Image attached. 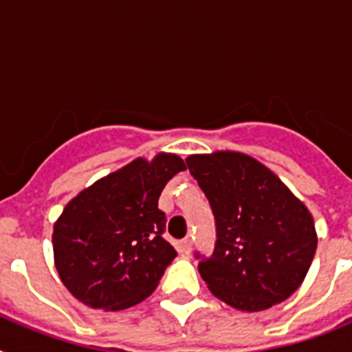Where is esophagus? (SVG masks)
<instances>
[{"label":"esophagus","instance_id":"esophagus-1","mask_svg":"<svg viewBox=\"0 0 352 352\" xmlns=\"http://www.w3.org/2000/svg\"><path fill=\"white\" fill-rule=\"evenodd\" d=\"M182 252H183V254H190V252H192V238H190V236H186V238L182 241Z\"/></svg>","mask_w":352,"mask_h":352}]
</instances>
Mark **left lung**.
I'll use <instances>...</instances> for the list:
<instances>
[{
    "mask_svg": "<svg viewBox=\"0 0 352 352\" xmlns=\"http://www.w3.org/2000/svg\"><path fill=\"white\" fill-rule=\"evenodd\" d=\"M186 166L217 222L213 256L199 263L208 289L243 312L287 300L305 280L317 248L309 208L250 155H190Z\"/></svg>",
    "mask_w": 352,
    "mask_h": 352,
    "instance_id": "left-lung-1",
    "label": "left lung"
}]
</instances>
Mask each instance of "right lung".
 Returning <instances> with one entry per match:
<instances>
[{
	"label": "right lung",
	"instance_id": "1",
	"mask_svg": "<svg viewBox=\"0 0 352 352\" xmlns=\"http://www.w3.org/2000/svg\"><path fill=\"white\" fill-rule=\"evenodd\" d=\"M174 153L139 157L72 199L52 231L54 266L74 298L91 309L123 310L155 291L178 256L158 197L185 170Z\"/></svg>",
	"mask_w": 352,
	"mask_h": 352
}]
</instances>
